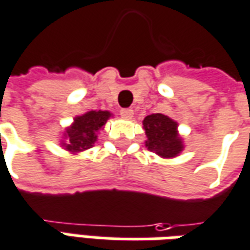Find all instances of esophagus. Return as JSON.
<instances>
[{"mask_svg": "<svg viewBox=\"0 0 250 250\" xmlns=\"http://www.w3.org/2000/svg\"><path fill=\"white\" fill-rule=\"evenodd\" d=\"M120 115L123 118H125V119H130V118H132V115H134V111L131 108H122L120 109Z\"/></svg>", "mask_w": 250, "mask_h": 250, "instance_id": "esophagus-1", "label": "esophagus"}]
</instances>
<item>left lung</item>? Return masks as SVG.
Segmentation results:
<instances>
[{
  "mask_svg": "<svg viewBox=\"0 0 250 250\" xmlns=\"http://www.w3.org/2000/svg\"><path fill=\"white\" fill-rule=\"evenodd\" d=\"M147 135L146 146L155 154L169 158L183 150L181 139L177 135V123L162 113H151L143 120Z\"/></svg>",
  "mask_w": 250,
  "mask_h": 250,
  "instance_id": "obj_1",
  "label": "left lung"
}]
</instances>
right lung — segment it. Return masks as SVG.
Instances as JSON below:
<instances>
[{
  "label": "right lung",
  "instance_id": "obj_1",
  "mask_svg": "<svg viewBox=\"0 0 250 250\" xmlns=\"http://www.w3.org/2000/svg\"><path fill=\"white\" fill-rule=\"evenodd\" d=\"M111 113L108 111H90L74 119V125L66 131V149L81 151L93 146L97 139L96 132L107 123Z\"/></svg>",
  "mask_w": 250,
  "mask_h": 250
}]
</instances>
